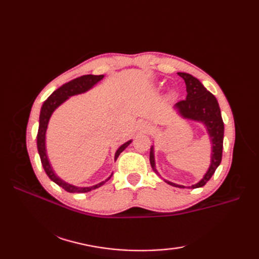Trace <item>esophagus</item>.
Listing matches in <instances>:
<instances>
[{
    "label": "esophagus",
    "instance_id": "1",
    "mask_svg": "<svg viewBox=\"0 0 259 259\" xmlns=\"http://www.w3.org/2000/svg\"><path fill=\"white\" fill-rule=\"evenodd\" d=\"M148 130H149V126H146V128H145V131H148Z\"/></svg>",
    "mask_w": 259,
    "mask_h": 259
}]
</instances>
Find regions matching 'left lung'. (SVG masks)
<instances>
[{"mask_svg":"<svg viewBox=\"0 0 259 259\" xmlns=\"http://www.w3.org/2000/svg\"><path fill=\"white\" fill-rule=\"evenodd\" d=\"M178 75L185 80L187 97L186 100H181L176 103L175 108L178 110V112L183 118L198 121V122H202L205 124L211 141L210 167H209L208 171L203 176V178L199 183L188 187V188L194 189L205 186L207 181L211 178V176L216 171L219 164H221L223 157L224 121L222 118L221 108H219L218 101L212 93L209 92L201 84V82L191 74L178 72ZM150 164L153 171L158 174L155 163V156H153V146H151L150 148ZM164 181L174 187L186 188L185 186L170 183L168 180Z\"/></svg>","mask_w":259,"mask_h":259,"instance_id":"left-lung-1","label":"left lung"}]
</instances>
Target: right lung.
I'll use <instances>...</instances> for the list:
<instances>
[{"instance_id":"1","label":"right lung","mask_w":259,"mask_h":259,"mask_svg":"<svg viewBox=\"0 0 259 259\" xmlns=\"http://www.w3.org/2000/svg\"><path fill=\"white\" fill-rule=\"evenodd\" d=\"M103 76L104 75L102 74L101 75L87 74V75L79 76V78L76 79H73L72 81L68 82V83L63 84L62 87H60L59 89L54 91L52 95L45 101V103H43V106L41 108L40 121H38V130H37V136H36V145H37L38 155H40V158H41L43 169H45L46 174L49 176V178H50L52 181H54L58 186L62 187V188L64 190H67L68 192H79V194H82V192H88L90 190L97 189L99 187H101L103 184H106V181H108L110 178H111L112 174L109 178H107L104 181H101L100 184L91 186V187H76V186L65 183V181H63L62 179H60L58 176L54 174L50 164V161H49L48 156H47L46 134H47L49 120H50L54 110H56L60 104H62L68 98L75 95H80V93H83V92H87L88 90H90L93 85L97 84L99 81L103 79ZM131 141L133 140L126 141L125 144L119 147V149L117 150V152H115L114 160H117V158L119 157L120 153L131 144Z\"/></svg>"}]
</instances>
